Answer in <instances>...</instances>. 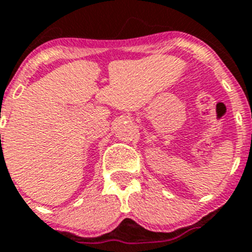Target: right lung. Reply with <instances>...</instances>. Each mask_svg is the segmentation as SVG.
<instances>
[{
  "label": "right lung",
  "mask_w": 252,
  "mask_h": 252,
  "mask_svg": "<svg viewBox=\"0 0 252 252\" xmlns=\"http://www.w3.org/2000/svg\"><path fill=\"white\" fill-rule=\"evenodd\" d=\"M0 137H1V136H0Z\"/></svg>",
  "instance_id": "obj_1"
}]
</instances>
